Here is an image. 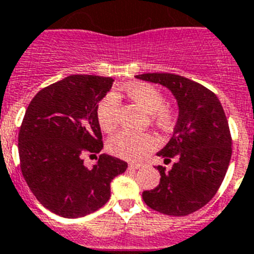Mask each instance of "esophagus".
Instances as JSON below:
<instances>
[{
    "label": "esophagus",
    "instance_id": "esophagus-1",
    "mask_svg": "<svg viewBox=\"0 0 254 254\" xmlns=\"http://www.w3.org/2000/svg\"><path fill=\"white\" fill-rule=\"evenodd\" d=\"M142 166H143L142 164H129V169H133V170L140 169Z\"/></svg>",
    "mask_w": 254,
    "mask_h": 254
}]
</instances>
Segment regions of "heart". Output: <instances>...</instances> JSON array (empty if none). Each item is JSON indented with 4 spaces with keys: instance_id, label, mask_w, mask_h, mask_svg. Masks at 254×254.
<instances>
[{
    "instance_id": "1",
    "label": "heart",
    "mask_w": 254,
    "mask_h": 254,
    "mask_svg": "<svg viewBox=\"0 0 254 254\" xmlns=\"http://www.w3.org/2000/svg\"><path fill=\"white\" fill-rule=\"evenodd\" d=\"M125 93L151 116L153 124L160 127H169L174 120V111L165 105L164 94L152 84L138 83L125 87ZM97 120L105 131L110 133L119 124V97L107 93L97 106ZM157 147V139L151 133H134L121 130L107 142V148L112 154L124 160H140Z\"/></svg>"
}]
</instances>
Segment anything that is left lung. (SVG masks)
Listing matches in <instances>:
<instances>
[{
    "mask_svg": "<svg viewBox=\"0 0 254 254\" xmlns=\"http://www.w3.org/2000/svg\"><path fill=\"white\" fill-rule=\"evenodd\" d=\"M135 78L158 83L178 101L179 118L174 134L157 156L169 164L157 166L160 184L143 191L145 204L169 216H187L206 206L217 193L231 158L228 119L219 98L199 83L169 72H148Z\"/></svg>",
    "mask_w": 254,
    "mask_h": 254,
    "instance_id": "obj_1",
    "label": "left lung"
}]
</instances>
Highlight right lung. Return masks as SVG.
Masks as SVG:
<instances>
[{
	"label": "right lung",
	"mask_w": 254,
	"mask_h": 254,
	"mask_svg": "<svg viewBox=\"0 0 254 254\" xmlns=\"http://www.w3.org/2000/svg\"><path fill=\"white\" fill-rule=\"evenodd\" d=\"M114 79L70 75L43 88L30 101L20 131L19 157L24 179L41 204L67 219L94 212L111 197L112 179L127 164L100 154L92 169L84 156L103 147L97 106Z\"/></svg>",
	"instance_id": "obj_1"
}]
</instances>
